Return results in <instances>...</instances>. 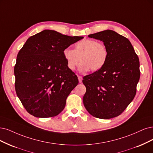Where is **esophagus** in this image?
Instances as JSON below:
<instances>
[{
    "label": "esophagus",
    "mask_w": 153,
    "mask_h": 153,
    "mask_svg": "<svg viewBox=\"0 0 153 153\" xmlns=\"http://www.w3.org/2000/svg\"><path fill=\"white\" fill-rule=\"evenodd\" d=\"M78 79H79V82H82V76H78Z\"/></svg>",
    "instance_id": "34e87169"
}]
</instances>
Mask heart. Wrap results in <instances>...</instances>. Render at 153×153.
Instances as JSON below:
<instances>
[{"label":"heart","instance_id":"heart-1","mask_svg":"<svg viewBox=\"0 0 153 153\" xmlns=\"http://www.w3.org/2000/svg\"><path fill=\"white\" fill-rule=\"evenodd\" d=\"M108 55L106 45L93 39L85 38L76 43L74 50L66 48L63 50V56L67 67L71 71L74 70L79 62V71L84 72L89 69L97 71L102 67Z\"/></svg>","mask_w":153,"mask_h":153}]
</instances>
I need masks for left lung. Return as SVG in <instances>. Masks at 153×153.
<instances>
[{
  "mask_svg": "<svg viewBox=\"0 0 153 153\" xmlns=\"http://www.w3.org/2000/svg\"><path fill=\"white\" fill-rule=\"evenodd\" d=\"M103 41L108 55L105 65L84 76L83 103L94 117L110 119L120 115L136 94L140 78L139 60L128 39L112 30L88 35Z\"/></svg>",
  "mask_w": 153,
  "mask_h": 153,
  "instance_id": "8db88e82",
  "label": "left lung"
}]
</instances>
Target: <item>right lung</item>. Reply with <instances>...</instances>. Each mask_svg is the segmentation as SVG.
Returning a JSON list of instances; mask_svg holds the SVG:
<instances>
[{
	"label": "right lung",
	"instance_id": "obj_1",
	"mask_svg": "<svg viewBox=\"0 0 153 153\" xmlns=\"http://www.w3.org/2000/svg\"><path fill=\"white\" fill-rule=\"evenodd\" d=\"M83 36H69L43 30L27 39L17 56L15 89L26 110L34 117L59 115L79 83L67 67L63 50Z\"/></svg>",
	"mask_w": 153,
	"mask_h": 153
}]
</instances>
